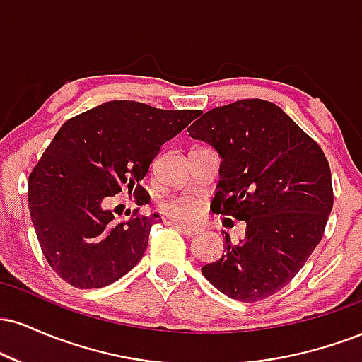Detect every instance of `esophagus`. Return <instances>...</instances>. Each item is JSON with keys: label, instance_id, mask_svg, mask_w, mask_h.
Wrapping results in <instances>:
<instances>
[{"label": "esophagus", "instance_id": "34e87169", "mask_svg": "<svg viewBox=\"0 0 362 362\" xmlns=\"http://www.w3.org/2000/svg\"><path fill=\"white\" fill-rule=\"evenodd\" d=\"M175 228L178 231H180L182 235H185V236H195V235H199L201 233V230H199V228H190V226H184V224H175Z\"/></svg>", "mask_w": 362, "mask_h": 362}]
</instances>
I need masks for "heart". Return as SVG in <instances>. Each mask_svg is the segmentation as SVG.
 Wrapping results in <instances>:
<instances>
[{
  "instance_id": "heart-1",
  "label": "heart",
  "mask_w": 362,
  "mask_h": 362,
  "mask_svg": "<svg viewBox=\"0 0 362 362\" xmlns=\"http://www.w3.org/2000/svg\"><path fill=\"white\" fill-rule=\"evenodd\" d=\"M161 211L168 218L180 223H194L204 213V202L192 195H177L161 204Z\"/></svg>"
}]
</instances>
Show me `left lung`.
<instances>
[{
    "mask_svg": "<svg viewBox=\"0 0 362 362\" xmlns=\"http://www.w3.org/2000/svg\"><path fill=\"white\" fill-rule=\"evenodd\" d=\"M187 131L223 160L213 213L247 223L238 243L223 231V257L202 274L233 300H265L301 271L325 231L334 206L325 153L276 103L260 98L211 109Z\"/></svg>",
    "mask_w": 362,
    "mask_h": 362,
    "instance_id": "1",
    "label": "left lung"
}]
</instances>
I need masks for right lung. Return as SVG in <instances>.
<instances>
[{
  "label": "right lung",
  "instance_id": "right-lung-1",
  "mask_svg": "<svg viewBox=\"0 0 362 362\" xmlns=\"http://www.w3.org/2000/svg\"><path fill=\"white\" fill-rule=\"evenodd\" d=\"M201 110L114 100L66 120L28 177V209L52 271L80 289L109 286L141 260L158 214L117 221L112 195H146L141 180L161 146Z\"/></svg>",
  "mask_w": 362,
  "mask_h": 362
}]
</instances>
